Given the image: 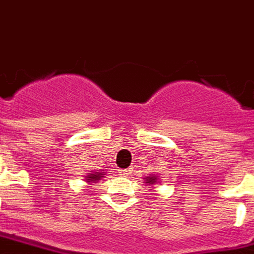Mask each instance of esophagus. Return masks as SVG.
<instances>
[{"label":"esophagus","mask_w":254,"mask_h":254,"mask_svg":"<svg viewBox=\"0 0 254 254\" xmlns=\"http://www.w3.org/2000/svg\"><path fill=\"white\" fill-rule=\"evenodd\" d=\"M120 173L123 174V176H129L131 172H130V169H121L120 170Z\"/></svg>","instance_id":"34e87169"}]
</instances>
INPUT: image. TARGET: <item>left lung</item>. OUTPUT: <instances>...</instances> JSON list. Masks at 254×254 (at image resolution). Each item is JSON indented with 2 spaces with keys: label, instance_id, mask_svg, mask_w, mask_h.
I'll list each match as a JSON object with an SVG mask.
<instances>
[{
  "label": "left lung",
  "instance_id": "left-lung-1",
  "mask_svg": "<svg viewBox=\"0 0 254 254\" xmlns=\"http://www.w3.org/2000/svg\"><path fill=\"white\" fill-rule=\"evenodd\" d=\"M157 180H158V176H156V174H152V176L145 177V183H146V185H154V184L157 183Z\"/></svg>",
  "mask_w": 254,
  "mask_h": 254
}]
</instances>
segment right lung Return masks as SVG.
I'll return each instance as SVG.
<instances>
[{"label":"right lung","mask_w":254,"mask_h":254,"mask_svg":"<svg viewBox=\"0 0 254 254\" xmlns=\"http://www.w3.org/2000/svg\"><path fill=\"white\" fill-rule=\"evenodd\" d=\"M105 176V170H100V172H90L85 176V181L89 184V185H92V184L97 183L98 180H101L102 177Z\"/></svg>","instance_id":"1"}]
</instances>
